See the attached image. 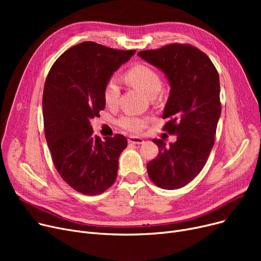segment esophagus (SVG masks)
<instances>
[{
  "label": "esophagus",
  "mask_w": 261,
  "mask_h": 261,
  "mask_svg": "<svg viewBox=\"0 0 261 261\" xmlns=\"http://www.w3.org/2000/svg\"><path fill=\"white\" fill-rule=\"evenodd\" d=\"M128 142L130 144H135V145H141V144H144V139L143 138H140V136H130V138L128 139Z\"/></svg>",
  "instance_id": "34e87169"
}]
</instances>
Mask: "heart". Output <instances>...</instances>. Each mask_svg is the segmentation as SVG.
Segmentation results:
<instances>
[{
	"label": "heart",
	"mask_w": 261,
	"mask_h": 261,
	"mask_svg": "<svg viewBox=\"0 0 261 261\" xmlns=\"http://www.w3.org/2000/svg\"><path fill=\"white\" fill-rule=\"evenodd\" d=\"M126 78L133 87L147 96L152 92H159L162 87V81L158 73L144 64L135 65L130 68L126 74ZM103 96L107 106L112 107L116 105L119 97V86L116 79L111 78L107 82ZM119 125L127 131L140 132L147 125V119L139 116L126 115L120 118Z\"/></svg>",
	"instance_id": "heart-1"
}]
</instances>
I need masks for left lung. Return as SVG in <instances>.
<instances>
[{
    "label": "left lung",
    "mask_w": 261,
    "mask_h": 261,
    "mask_svg": "<svg viewBox=\"0 0 261 261\" xmlns=\"http://www.w3.org/2000/svg\"><path fill=\"white\" fill-rule=\"evenodd\" d=\"M138 56L159 68L169 82L162 117L168 118L164 130L176 135L169 145L152 141L159 154L147 164V171L159 187L179 189L200 173L214 146L221 115L219 74L206 55L191 45L169 44Z\"/></svg>",
    "instance_id": "8db88e82"
}]
</instances>
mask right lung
Wrapping results in <instances>:
<instances>
[{
    "mask_svg": "<svg viewBox=\"0 0 261 261\" xmlns=\"http://www.w3.org/2000/svg\"><path fill=\"white\" fill-rule=\"evenodd\" d=\"M134 54L82 42L64 51L47 75L42 98L46 143L62 179L84 195H99L116 180L127 139L116 134L101 141L93 135L91 119L106 107L107 82Z\"/></svg>",
    "mask_w": 261,
    "mask_h": 261,
    "instance_id": "1",
    "label": "right lung"
}]
</instances>
